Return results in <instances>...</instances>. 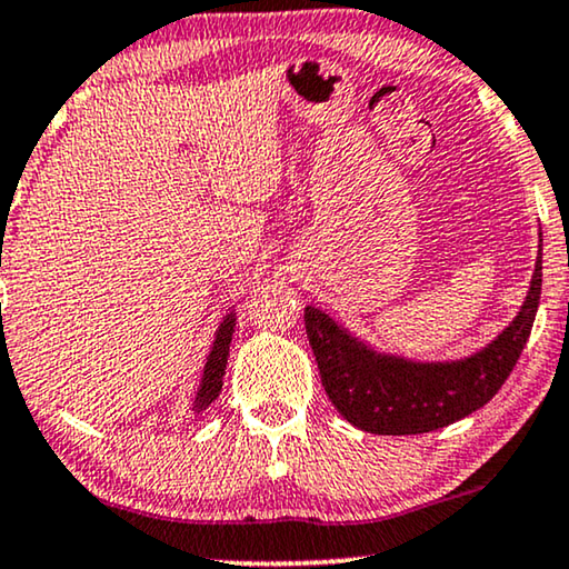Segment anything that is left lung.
Wrapping results in <instances>:
<instances>
[{
  "label": "left lung",
  "instance_id": "1",
  "mask_svg": "<svg viewBox=\"0 0 569 569\" xmlns=\"http://www.w3.org/2000/svg\"><path fill=\"white\" fill-rule=\"evenodd\" d=\"M539 298L541 248L520 313L492 345L453 362H411L372 352L318 308H306V331L326 396L347 422L372 435H422L492 401L531 337Z\"/></svg>",
  "mask_w": 569,
  "mask_h": 569
}]
</instances>
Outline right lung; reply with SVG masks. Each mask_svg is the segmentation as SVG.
Listing matches in <instances>:
<instances>
[{
	"label": "right lung",
	"instance_id": "right-lung-1",
	"mask_svg": "<svg viewBox=\"0 0 569 569\" xmlns=\"http://www.w3.org/2000/svg\"><path fill=\"white\" fill-rule=\"evenodd\" d=\"M232 329H236V316L230 313L220 323V329H217L212 352L207 357L204 376H201V383L197 391V401H193V411H204L222 391V376H224V365H228V355H230Z\"/></svg>",
	"mask_w": 569,
	"mask_h": 569
}]
</instances>
